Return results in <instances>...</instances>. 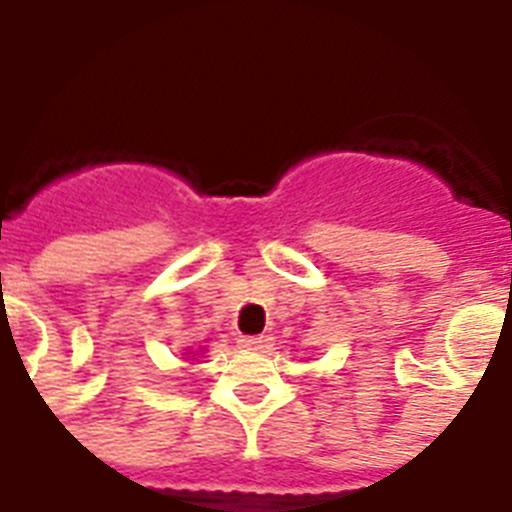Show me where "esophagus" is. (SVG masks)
I'll return each mask as SVG.
<instances>
[{
    "label": "esophagus",
    "mask_w": 512,
    "mask_h": 512,
    "mask_svg": "<svg viewBox=\"0 0 512 512\" xmlns=\"http://www.w3.org/2000/svg\"><path fill=\"white\" fill-rule=\"evenodd\" d=\"M240 346L243 349H251V351H261L264 346H267V338L264 335H240Z\"/></svg>",
    "instance_id": "1"
}]
</instances>
